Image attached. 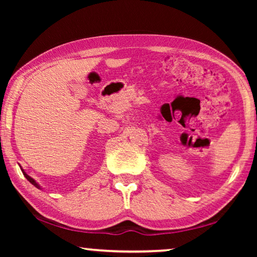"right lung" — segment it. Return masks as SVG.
<instances>
[{
    "label": "right lung",
    "instance_id": "obj_1",
    "mask_svg": "<svg viewBox=\"0 0 257 257\" xmlns=\"http://www.w3.org/2000/svg\"><path fill=\"white\" fill-rule=\"evenodd\" d=\"M20 169H21V171H23V173H24V176H25L26 178H27V180H28V181L30 182V184H33V185H34L35 187H37V188H38V189H42V187H41L40 185H38V182H36V181H35V180L33 179V178H32V177H30V176H28V175H27V173H26V172H25V170H24V169H23V168H21V167H20Z\"/></svg>",
    "mask_w": 257,
    "mask_h": 257
}]
</instances>
